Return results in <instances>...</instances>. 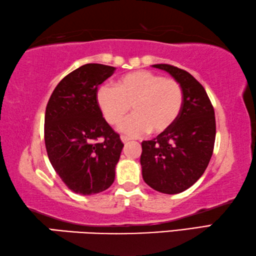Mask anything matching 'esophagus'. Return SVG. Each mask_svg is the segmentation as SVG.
Segmentation results:
<instances>
[{
  "mask_svg": "<svg viewBox=\"0 0 256 256\" xmlns=\"http://www.w3.org/2000/svg\"><path fill=\"white\" fill-rule=\"evenodd\" d=\"M120 140H122V141H123V144H128V142H130V140H131V139H130V138H128V136H120Z\"/></svg>",
  "mask_w": 256,
  "mask_h": 256,
  "instance_id": "obj_1",
  "label": "esophagus"
}]
</instances>
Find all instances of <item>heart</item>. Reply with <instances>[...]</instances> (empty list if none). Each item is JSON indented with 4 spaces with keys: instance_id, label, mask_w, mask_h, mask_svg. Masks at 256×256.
I'll list each match as a JSON object with an SVG mask.
<instances>
[{
    "instance_id": "1",
    "label": "heart",
    "mask_w": 256,
    "mask_h": 256,
    "mask_svg": "<svg viewBox=\"0 0 256 256\" xmlns=\"http://www.w3.org/2000/svg\"><path fill=\"white\" fill-rule=\"evenodd\" d=\"M96 104L109 124L123 120L132 106L134 114L118 125L125 134L136 136L150 131L160 134L180 116L184 91L176 80L138 70L122 76L115 88L101 85L96 91Z\"/></svg>"
}]
</instances>
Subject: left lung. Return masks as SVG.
Returning a JSON list of instances; mask_svg holds the SVG:
<instances>
[{"instance_id": "left-lung-1", "label": "left lung", "mask_w": 256, "mask_h": 256, "mask_svg": "<svg viewBox=\"0 0 256 256\" xmlns=\"http://www.w3.org/2000/svg\"><path fill=\"white\" fill-rule=\"evenodd\" d=\"M152 67L168 72L180 83L184 104L171 128L142 141L140 163L146 184L174 194L190 188L208 168L216 142V116L205 88L192 74L166 64Z\"/></svg>"}]
</instances>
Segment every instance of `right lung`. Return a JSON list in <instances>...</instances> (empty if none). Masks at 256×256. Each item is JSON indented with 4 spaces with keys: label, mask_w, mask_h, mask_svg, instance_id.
Masks as SVG:
<instances>
[{
    "label": "right lung",
    "mask_w": 256,
    "mask_h": 256,
    "mask_svg": "<svg viewBox=\"0 0 256 256\" xmlns=\"http://www.w3.org/2000/svg\"><path fill=\"white\" fill-rule=\"evenodd\" d=\"M116 68L86 64L60 80L48 99L44 140L52 168L75 194H94L115 180L124 144L96 104L99 85Z\"/></svg>",
    "instance_id": "obj_1"
}]
</instances>
